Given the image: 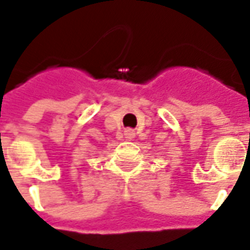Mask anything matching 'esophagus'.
Returning <instances> with one entry per match:
<instances>
[{
	"label": "esophagus",
	"instance_id": "obj_1",
	"mask_svg": "<svg viewBox=\"0 0 250 250\" xmlns=\"http://www.w3.org/2000/svg\"><path fill=\"white\" fill-rule=\"evenodd\" d=\"M125 138L128 139V141H131V139H134V136H135V132H134V130H125Z\"/></svg>",
	"mask_w": 250,
	"mask_h": 250
}]
</instances>
